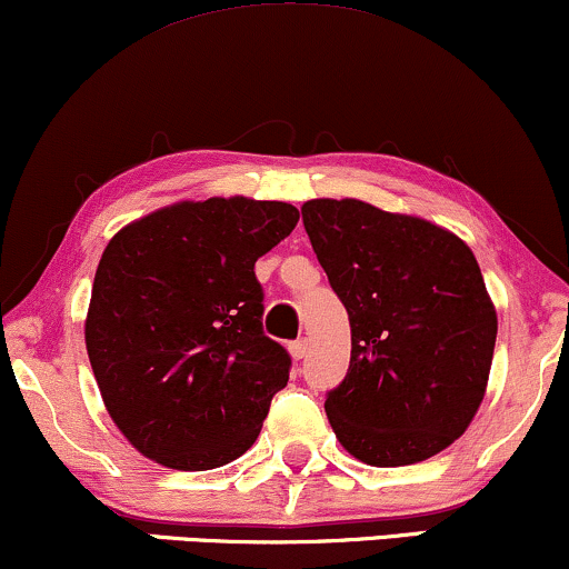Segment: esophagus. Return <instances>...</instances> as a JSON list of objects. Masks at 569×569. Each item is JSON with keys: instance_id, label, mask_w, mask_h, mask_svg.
Segmentation results:
<instances>
[{"instance_id": "esophagus-1", "label": "esophagus", "mask_w": 569, "mask_h": 569, "mask_svg": "<svg viewBox=\"0 0 569 569\" xmlns=\"http://www.w3.org/2000/svg\"><path fill=\"white\" fill-rule=\"evenodd\" d=\"M306 353H308V340H306V338L290 342V356H292V359L300 361Z\"/></svg>"}]
</instances>
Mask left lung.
Wrapping results in <instances>:
<instances>
[{
  "label": "left lung",
  "mask_w": 569,
  "mask_h": 569,
  "mask_svg": "<svg viewBox=\"0 0 569 569\" xmlns=\"http://www.w3.org/2000/svg\"><path fill=\"white\" fill-rule=\"evenodd\" d=\"M303 227L350 321V367L327 392L340 446L371 467L430 459L478 413L496 308L448 229L361 200H308Z\"/></svg>",
  "instance_id": "left-lung-1"
}]
</instances>
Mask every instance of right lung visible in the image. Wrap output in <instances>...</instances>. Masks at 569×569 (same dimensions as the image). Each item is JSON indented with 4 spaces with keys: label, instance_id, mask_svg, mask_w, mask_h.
Listing matches in <instances>:
<instances>
[{
    "label": "right lung",
    "instance_id": "add662e5",
    "mask_svg": "<svg viewBox=\"0 0 569 569\" xmlns=\"http://www.w3.org/2000/svg\"><path fill=\"white\" fill-rule=\"evenodd\" d=\"M298 219L290 202L184 200L108 242L87 353L108 413L147 459L202 472L256 443L292 367L263 335L256 261Z\"/></svg>",
    "mask_w": 569,
    "mask_h": 569
}]
</instances>
